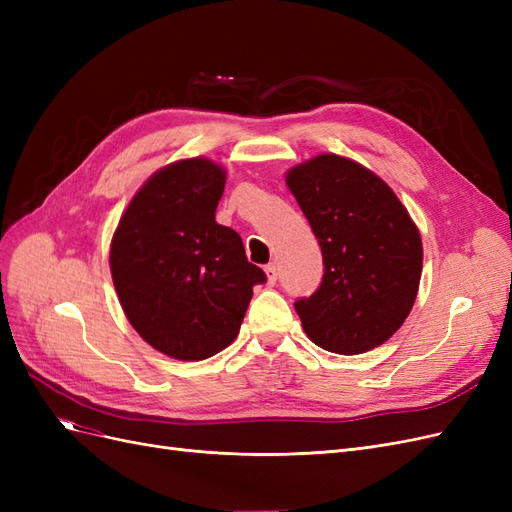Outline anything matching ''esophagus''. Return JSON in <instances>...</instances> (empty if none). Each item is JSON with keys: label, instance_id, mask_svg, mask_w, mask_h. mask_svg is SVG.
Here are the masks:
<instances>
[{"label": "esophagus", "instance_id": "esophagus-1", "mask_svg": "<svg viewBox=\"0 0 512 512\" xmlns=\"http://www.w3.org/2000/svg\"><path fill=\"white\" fill-rule=\"evenodd\" d=\"M265 273H267V282L273 286V284L277 282V267H275V262H271V265L265 267Z\"/></svg>", "mask_w": 512, "mask_h": 512}]
</instances>
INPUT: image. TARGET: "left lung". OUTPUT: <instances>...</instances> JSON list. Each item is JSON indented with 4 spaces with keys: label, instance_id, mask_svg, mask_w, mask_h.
I'll use <instances>...</instances> for the list:
<instances>
[{
    "label": "left lung",
    "instance_id": "1",
    "mask_svg": "<svg viewBox=\"0 0 512 512\" xmlns=\"http://www.w3.org/2000/svg\"><path fill=\"white\" fill-rule=\"evenodd\" d=\"M286 183L320 243L324 275L294 301L303 331L335 354L389 339L414 305L423 243L408 209L365 166L322 153L288 170Z\"/></svg>",
    "mask_w": 512,
    "mask_h": 512
}]
</instances>
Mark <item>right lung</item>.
<instances>
[{
  "instance_id": "obj_1",
  "label": "right lung",
  "mask_w": 512,
  "mask_h": 512,
  "mask_svg": "<svg viewBox=\"0 0 512 512\" xmlns=\"http://www.w3.org/2000/svg\"><path fill=\"white\" fill-rule=\"evenodd\" d=\"M226 170L207 158L168 164L123 211L111 243L119 303L149 346L203 361L235 342L267 275L235 230L215 222Z\"/></svg>"
}]
</instances>
